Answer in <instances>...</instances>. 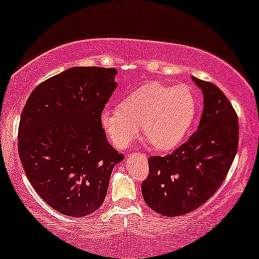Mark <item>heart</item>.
<instances>
[{
    "label": "heart",
    "mask_w": 259,
    "mask_h": 259,
    "mask_svg": "<svg viewBox=\"0 0 259 259\" xmlns=\"http://www.w3.org/2000/svg\"><path fill=\"white\" fill-rule=\"evenodd\" d=\"M197 112L193 91L186 84L166 86L150 82L136 88L120 107L104 108L101 124L110 140L124 149L140 133L160 151H168L186 138Z\"/></svg>",
    "instance_id": "obj_1"
}]
</instances>
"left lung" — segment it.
<instances>
[{"mask_svg": "<svg viewBox=\"0 0 259 259\" xmlns=\"http://www.w3.org/2000/svg\"><path fill=\"white\" fill-rule=\"evenodd\" d=\"M204 108L198 130L171 155L149 158L150 173L141 186L145 203L163 217L188 214L217 192L238 146V120L223 91L193 76Z\"/></svg>", "mask_w": 259, "mask_h": 259, "instance_id": "8db88e82", "label": "left lung"}]
</instances>
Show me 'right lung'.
Instances as JSON below:
<instances>
[{"label": "right lung", "instance_id": "add662e5", "mask_svg": "<svg viewBox=\"0 0 259 259\" xmlns=\"http://www.w3.org/2000/svg\"><path fill=\"white\" fill-rule=\"evenodd\" d=\"M115 76V69L71 67L39 84L22 112L18 151L25 175L42 200L66 217L101 208L113 168L124 160L101 124Z\"/></svg>", "mask_w": 259, "mask_h": 259}]
</instances>
